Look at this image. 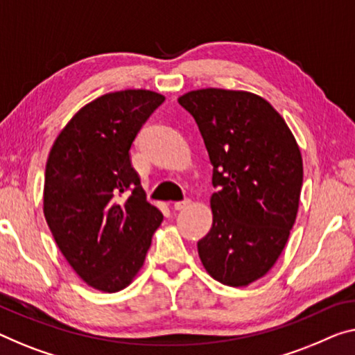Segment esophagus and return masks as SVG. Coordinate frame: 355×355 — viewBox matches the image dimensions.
<instances>
[{"label": "esophagus", "mask_w": 355, "mask_h": 355, "mask_svg": "<svg viewBox=\"0 0 355 355\" xmlns=\"http://www.w3.org/2000/svg\"><path fill=\"white\" fill-rule=\"evenodd\" d=\"M190 203H192V201L190 200H182V201H176V203H174V209L176 211H182V209H187L189 206H190Z\"/></svg>", "instance_id": "obj_1"}]
</instances>
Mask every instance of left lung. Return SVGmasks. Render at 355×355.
I'll list each match as a JSON object with an SVG mask.
<instances>
[{"label":"left lung","mask_w":355,"mask_h":355,"mask_svg":"<svg viewBox=\"0 0 355 355\" xmlns=\"http://www.w3.org/2000/svg\"><path fill=\"white\" fill-rule=\"evenodd\" d=\"M192 114L214 166L212 227L198 241L211 277L244 287L268 272L295 223L303 160L284 119L246 90L198 89L178 98Z\"/></svg>","instance_id":"left-lung-1"}]
</instances>
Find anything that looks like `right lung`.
<instances>
[{
    "instance_id": "right-lung-1",
    "label": "right lung",
    "mask_w": 355,
    "mask_h": 355,
    "mask_svg": "<svg viewBox=\"0 0 355 355\" xmlns=\"http://www.w3.org/2000/svg\"><path fill=\"white\" fill-rule=\"evenodd\" d=\"M163 101L143 89L98 96L71 117L49 152L46 222L71 268L96 291L132 284L163 220L130 162L136 133Z\"/></svg>"
}]
</instances>
